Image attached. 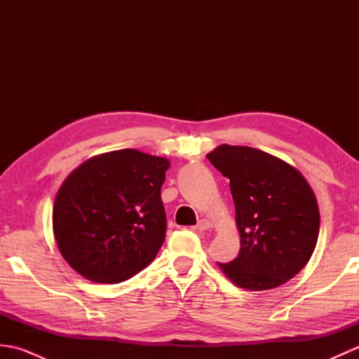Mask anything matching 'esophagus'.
<instances>
[{"mask_svg":"<svg viewBox=\"0 0 359 359\" xmlns=\"http://www.w3.org/2000/svg\"><path fill=\"white\" fill-rule=\"evenodd\" d=\"M211 228V222L208 219H201L199 222H197V225L194 226V230L197 231H205V230H210Z\"/></svg>","mask_w":359,"mask_h":359,"instance_id":"obj_1","label":"esophagus"}]
</instances>
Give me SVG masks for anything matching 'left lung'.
Returning <instances> with one entry per match:
<instances>
[{
  "label": "left lung",
  "instance_id": "left-lung-1",
  "mask_svg": "<svg viewBox=\"0 0 359 359\" xmlns=\"http://www.w3.org/2000/svg\"><path fill=\"white\" fill-rule=\"evenodd\" d=\"M230 179L239 255L220 269L241 288L261 292L299 273L316 247L319 210L307 180L261 149L220 144L207 156Z\"/></svg>",
  "mask_w": 359,
  "mask_h": 359
}]
</instances>
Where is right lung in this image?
Returning <instances> with one entry per match:
<instances>
[{"mask_svg":"<svg viewBox=\"0 0 359 359\" xmlns=\"http://www.w3.org/2000/svg\"><path fill=\"white\" fill-rule=\"evenodd\" d=\"M170 162L120 149L80 165L55 197L60 253L83 278L118 284L154 261L166 234L160 197Z\"/></svg>","mask_w":359,"mask_h":359,"instance_id":"1","label":"right lung"}]
</instances>
